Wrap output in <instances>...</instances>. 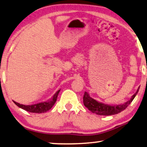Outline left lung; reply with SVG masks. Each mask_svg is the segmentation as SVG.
<instances>
[{
  "label": "left lung",
  "instance_id": "left-lung-1",
  "mask_svg": "<svg viewBox=\"0 0 147 147\" xmlns=\"http://www.w3.org/2000/svg\"><path fill=\"white\" fill-rule=\"evenodd\" d=\"M139 88L137 89L135 94H133L131 99L125 103L123 104L117 105V106H110L102 103L98 102L96 100L90 98L86 92H85L84 96H83V103L86 106V108L94 113L100 115H112L120 113L121 111L125 109L129 105L134 99L135 96L139 92Z\"/></svg>",
  "mask_w": 147,
  "mask_h": 147
}]
</instances>
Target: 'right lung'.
<instances>
[{
    "mask_svg": "<svg viewBox=\"0 0 147 147\" xmlns=\"http://www.w3.org/2000/svg\"><path fill=\"white\" fill-rule=\"evenodd\" d=\"M60 90L57 92L55 94V95L53 97L52 100H50V101L48 102H41V103H39V104H34V105H29V106H26V105H22L19 104V103H17L16 102H14V104L23 109H25V110L29 111V112H32V113H44L47 111L48 110H49L51 109L53 106L55 104V103L57 98V96L59 93Z\"/></svg>",
    "mask_w": 147,
    "mask_h": 147,
    "instance_id": "obj_1",
    "label": "right lung"
}]
</instances>
